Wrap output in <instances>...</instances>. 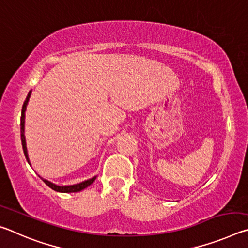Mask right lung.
<instances>
[{"instance_id":"1","label":"right lung","mask_w":248,"mask_h":248,"mask_svg":"<svg viewBox=\"0 0 248 248\" xmlns=\"http://www.w3.org/2000/svg\"><path fill=\"white\" fill-rule=\"evenodd\" d=\"M31 91L29 92L26 99H25L24 105H23V108H22V117H20V138H22V145H23V150H24V154H25V157H26L27 162L29 163V158H28V154H27V148H26V141H25V136H24V124H25V110H26V106H27V103L29 100V97H31ZM96 179V177L91 178L89 180H85V182L83 183H79L77 185H71V186H57V185H54L52 183L48 182V180L43 179L45 184L49 186L51 189L59 191V192H78V191H81L83 189H85L86 187H89L91 184L94 183V180Z\"/></svg>"}]
</instances>
